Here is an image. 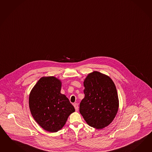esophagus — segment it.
Returning <instances> with one entry per match:
<instances>
[{
    "label": "esophagus",
    "mask_w": 152,
    "mask_h": 152,
    "mask_svg": "<svg viewBox=\"0 0 152 152\" xmlns=\"http://www.w3.org/2000/svg\"><path fill=\"white\" fill-rule=\"evenodd\" d=\"M74 107H75V110L76 111H78V104L77 103H75L74 104Z\"/></svg>",
    "instance_id": "esophagus-1"
}]
</instances>
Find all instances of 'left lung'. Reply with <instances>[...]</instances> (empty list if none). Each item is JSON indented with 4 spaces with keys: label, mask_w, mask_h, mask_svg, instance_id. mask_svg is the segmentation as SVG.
I'll return each mask as SVG.
<instances>
[{
    "label": "left lung",
    "mask_w": 152,
    "mask_h": 152,
    "mask_svg": "<svg viewBox=\"0 0 152 152\" xmlns=\"http://www.w3.org/2000/svg\"><path fill=\"white\" fill-rule=\"evenodd\" d=\"M83 85L85 98L80 104V112L87 123L102 129L112 122L118 110V97L110 77L97 71L88 74Z\"/></svg>",
    "instance_id": "obj_1"
}]
</instances>
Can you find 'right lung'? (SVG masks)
Returning <instances> with one entry per match:
<instances>
[{"instance_id": "obj_1", "label": "right lung", "mask_w": 152, "mask_h": 152, "mask_svg": "<svg viewBox=\"0 0 152 152\" xmlns=\"http://www.w3.org/2000/svg\"><path fill=\"white\" fill-rule=\"evenodd\" d=\"M61 83L53 76L43 77L33 87L29 96V108L33 118L50 132L60 131L70 114L73 105L60 93Z\"/></svg>"}]
</instances>
